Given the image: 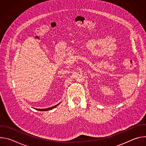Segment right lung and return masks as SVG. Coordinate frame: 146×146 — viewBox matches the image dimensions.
<instances>
[{
  "label": "right lung",
  "mask_w": 146,
  "mask_h": 146,
  "mask_svg": "<svg viewBox=\"0 0 146 146\" xmlns=\"http://www.w3.org/2000/svg\"><path fill=\"white\" fill-rule=\"evenodd\" d=\"M57 105H55L53 107H51V108H47V109H36L37 110H39V111H48V110H51L55 108H56L57 106Z\"/></svg>",
  "instance_id": "right-lung-1"
}]
</instances>
